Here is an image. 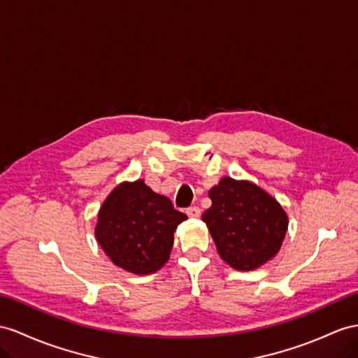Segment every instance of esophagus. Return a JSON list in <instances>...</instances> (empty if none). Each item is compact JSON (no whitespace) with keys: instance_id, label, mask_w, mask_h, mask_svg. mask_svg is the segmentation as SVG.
Instances as JSON below:
<instances>
[{"instance_id":"1","label":"esophagus","mask_w":358,"mask_h":358,"mask_svg":"<svg viewBox=\"0 0 358 358\" xmlns=\"http://www.w3.org/2000/svg\"><path fill=\"white\" fill-rule=\"evenodd\" d=\"M186 215L189 217H199L201 216V208L196 207V206L189 207V208H186Z\"/></svg>"}]
</instances>
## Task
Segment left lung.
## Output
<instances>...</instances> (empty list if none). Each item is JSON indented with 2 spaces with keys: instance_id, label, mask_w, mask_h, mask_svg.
I'll return each mask as SVG.
<instances>
[{
  "instance_id": "obj_1",
  "label": "left lung",
  "mask_w": 358,
  "mask_h": 358,
  "mask_svg": "<svg viewBox=\"0 0 358 358\" xmlns=\"http://www.w3.org/2000/svg\"><path fill=\"white\" fill-rule=\"evenodd\" d=\"M212 207L203 215L222 260L252 271L275 257L287 231V216L266 192L250 181L224 177L208 192Z\"/></svg>"
}]
</instances>
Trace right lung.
Masks as SVG:
<instances>
[{"mask_svg": "<svg viewBox=\"0 0 358 358\" xmlns=\"http://www.w3.org/2000/svg\"><path fill=\"white\" fill-rule=\"evenodd\" d=\"M187 216L143 180L122 182L99 208L96 241L116 266L137 275L159 271L168 262L173 231Z\"/></svg>", "mask_w": 358, "mask_h": 358, "instance_id": "obj_1", "label": "right lung"}]
</instances>
